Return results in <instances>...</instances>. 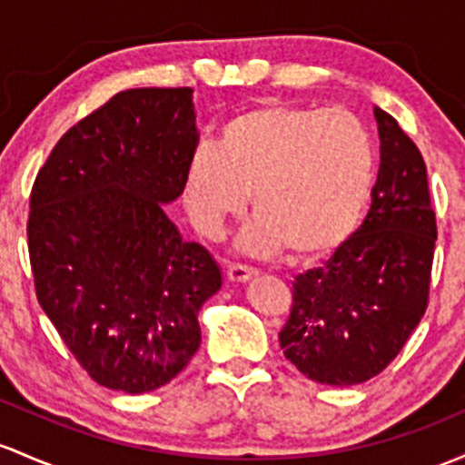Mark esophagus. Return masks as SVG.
Returning <instances> with one entry per match:
<instances>
[{
	"instance_id": "obj_1",
	"label": "esophagus",
	"mask_w": 465,
	"mask_h": 465,
	"mask_svg": "<svg viewBox=\"0 0 465 465\" xmlns=\"http://www.w3.org/2000/svg\"><path fill=\"white\" fill-rule=\"evenodd\" d=\"M227 278L232 280V282H247V280L256 278V269L244 267V264H229Z\"/></svg>"
}]
</instances>
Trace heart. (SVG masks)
Instances as JSON below:
<instances>
[{
    "label": "heart",
    "instance_id": "1",
    "mask_svg": "<svg viewBox=\"0 0 465 465\" xmlns=\"http://www.w3.org/2000/svg\"><path fill=\"white\" fill-rule=\"evenodd\" d=\"M375 147L369 127L349 110L267 104L232 116L218 147L201 143L183 178L193 227L218 238L252 203L256 221L244 249L320 260L351 238L369 205Z\"/></svg>",
    "mask_w": 465,
    "mask_h": 465
}]
</instances>
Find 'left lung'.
Here are the masks:
<instances>
[{
    "label": "left lung",
    "instance_id": "left-lung-1",
    "mask_svg": "<svg viewBox=\"0 0 465 465\" xmlns=\"http://www.w3.org/2000/svg\"><path fill=\"white\" fill-rule=\"evenodd\" d=\"M375 119L381 161L369 213L324 267L295 278L280 331L291 364L329 386L380 375L428 307L437 218L426 163L389 112L375 108Z\"/></svg>",
    "mask_w": 465,
    "mask_h": 465
}]
</instances>
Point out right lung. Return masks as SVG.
Wrapping results in <instances>:
<instances>
[{
    "mask_svg": "<svg viewBox=\"0 0 465 465\" xmlns=\"http://www.w3.org/2000/svg\"><path fill=\"white\" fill-rule=\"evenodd\" d=\"M198 145L192 88L114 94L61 136L30 192L37 300L96 384L141 395L201 346L198 311L223 284L163 205Z\"/></svg>",
    "mask_w": 465,
    "mask_h": 465,
    "instance_id": "add662e5",
    "label": "right lung"
}]
</instances>
